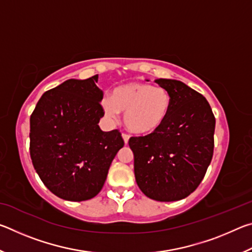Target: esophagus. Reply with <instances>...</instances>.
I'll list each match as a JSON object with an SVG mask.
<instances>
[{"instance_id": "esophagus-1", "label": "esophagus", "mask_w": 252, "mask_h": 252, "mask_svg": "<svg viewBox=\"0 0 252 252\" xmlns=\"http://www.w3.org/2000/svg\"><path fill=\"white\" fill-rule=\"evenodd\" d=\"M122 138H123V141H125V143L127 144V142H129V135L126 133H122Z\"/></svg>"}]
</instances>
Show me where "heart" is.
<instances>
[{
    "mask_svg": "<svg viewBox=\"0 0 252 252\" xmlns=\"http://www.w3.org/2000/svg\"><path fill=\"white\" fill-rule=\"evenodd\" d=\"M104 114L116 120L125 112V125L135 134H150L163 125L171 109V96L163 88L130 82L116 88L101 101Z\"/></svg>",
    "mask_w": 252,
    "mask_h": 252,
    "instance_id": "obj_1",
    "label": "heart"
}]
</instances>
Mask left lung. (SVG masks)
Returning a JSON list of instances; mask_svg holds the SVG:
<instances>
[{
	"label": "left lung",
	"mask_w": 252,
	"mask_h": 252,
	"mask_svg": "<svg viewBox=\"0 0 252 252\" xmlns=\"http://www.w3.org/2000/svg\"><path fill=\"white\" fill-rule=\"evenodd\" d=\"M155 82L169 92L171 109L157 131L129 140L135 181L148 198L178 201L192 193L207 172L216 119L206 97L181 81Z\"/></svg>",
	"instance_id": "1"
}]
</instances>
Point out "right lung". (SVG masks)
I'll return each instance as SVG.
<instances>
[{"instance_id":"obj_1","label":"right lung","mask_w":252,"mask_h":252,"mask_svg":"<svg viewBox=\"0 0 252 252\" xmlns=\"http://www.w3.org/2000/svg\"><path fill=\"white\" fill-rule=\"evenodd\" d=\"M97 75L66 80L46 91L30 118V155L42 182L57 197L84 201L100 192L125 146L118 130L104 132Z\"/></svg>"}]
</instances>
